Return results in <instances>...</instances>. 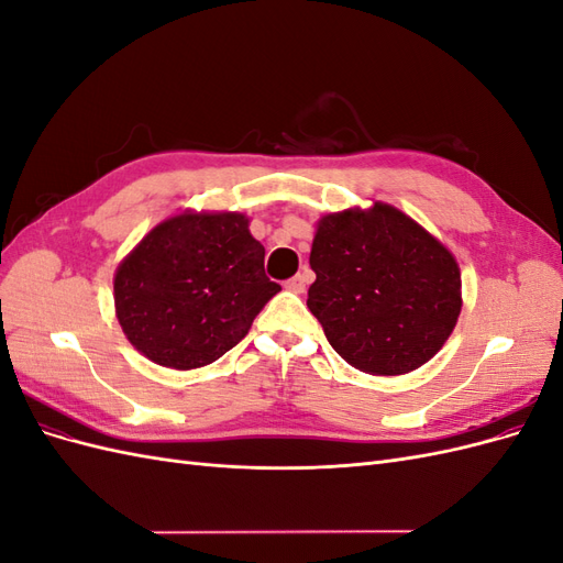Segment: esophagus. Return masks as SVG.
Masks as SVG:
<instances>
[{"label": "esophagus", "instance_id": "1", "mask_svg": "<svg viewBox=\"0 0 563 563\" xmlns=\"http://www.w3.org/2000/svg\"><path fill=\"white\" fill-rule=\"evenodd\" d=\"M312 282V272L310 269H302V272H298L296 277H291L286 282V288L288 291H294V294H302L305 291V286H308Z\"/></svg>", "mask_w": 563, "mask_h": 563}]
</instances>
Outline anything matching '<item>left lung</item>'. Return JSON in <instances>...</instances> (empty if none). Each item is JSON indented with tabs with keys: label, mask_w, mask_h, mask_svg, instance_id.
Returning <instances> with one entry per match:
<instances>
[{
	"label": "left lung",
	"mask_w": 563,
	"mask_h": 563,
	"mask_svg": "<svg viewBox=\"0 0 563 563\" xmlns=\"http://www.w3.org/2000/svg\"><path fill=\"white\" fill-rule=\"evenodd\" d=\"M310 267V312L331 347L371 376L428 364L463 310L453 253L385 201L321 216Z\"/></svg>",
	"instance_id": "1"
}]
</instances>
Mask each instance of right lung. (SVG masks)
Returning a JSON list of instances; mask_svg holds the SVG:
<instances>
[{
    "instance_id": "add662e5",
    "label": "right lung",
    "mask_w": 563,
    "mask_h": 563,
    "mask_svg": "<svg viewBox=\"0 0 563 563\" xmlns=\"http://www.w3.org/2000/svg\"><path fill=\"white\" fill-rule=\"evenodd\" d=\"M236 211H180L152 228L114 272V314L129 343L164 368L220 360L282 286Z\"/></svg>"
}]
</instances>
